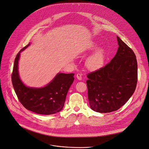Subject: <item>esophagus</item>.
Listing matches in <instances>:
<instances>
[{
  "label": "esophagus",
  "mask_w": 149,
  "mask_h": 149,
  "mask_svg": "<svg viewBox=\"0 0 149 149\" xmlns=\"http://www.w3.org/2000/svg\"><path fill=\"white\" fill-rule=\"evenodd\" d=\"M77 79H78V80H81L82 79V75L81 74H79V73H78L77 74Z\"/></svg>",
  "instance_id": "34e87169"
}]
</instances>
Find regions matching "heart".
Segmentation results:
<instances>
[{"label": "heart", "mask_w": 149, "mask_h": 149, "mask_svg": "<svg viewBox=\"0 0 149 149\" xmlns=\"http://www.w3.org/2000/svg\"><path fill=\"white\" fill-rule=\"evenodd\" d=\"M97 47L95 42L91 43L88 47V50H93ZM105 62V53L102 48L97 49L91 56L88 57L86 61L87 67L90 70H97L103 66Z\"/></svg>", "instance_id": "1"}]
</instances>
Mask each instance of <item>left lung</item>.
I'll return each mask as SVG.
<instances>
[{
	"instance_id": "left-lung-1",
	"label": "left lung",
	"mask_w": 149,
	"mask_h": 149,
	"mask_svg": "<svg viewBox=\"0 0 149 149\" xmlns=\"http://www.w3.org/2000/svg\"><path fill=\"white\" fill-rule=\"evenodd\" d=\"M115 56L104 67L87 74L90 108L109 113L121 108L133 94L137 82V63L132 49L117 36Z\"/></svg>"
}]
</instances>
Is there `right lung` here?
Listing matches in <instances>:
<instances>
[{"label":"right lung","instance_id":"1","mask_svg":"<svg viewBox=\"0 0 149 149\" xmlns=\"http://www.w3.org/2000/svg\"><path fill=\"white\" fill-rule=\"evenodd\" d=\"M23 47L15 60L12 74V84L20 102L27 109L40 115H52L62 110L69 88L74 80V74L59 73L52 82L43 88H29L23 84L18 72L20 53L29 46Z\"/></svg>","mask_w":149,"mask_h":149}]
</instances>
